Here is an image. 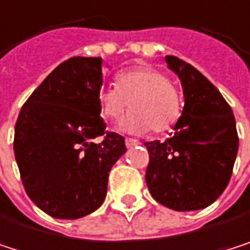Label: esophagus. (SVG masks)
<instances>
[{"label":"esophagus","instance_id":"obj_1","mask_svg":"<svg viewBox=\"0 0 250 250\" xmlns=\"http://www.w3.org/2000/svg\"><path fill=\"white\" fill-rule=\"evenodd\" d=\"M124 144H126L127 148H133V146L139 145V142H138L136 139H130V138H126V139H124Z\"/></svg>","mask_w":250,"mask_h":250}]
</instances>
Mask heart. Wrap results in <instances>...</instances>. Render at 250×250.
<instances>
[{
  "mask_svg": "<svg viewBox=\"0 0 250 250\" xmlns=\"http://www.w3.org/2000/svg\"><path fill=\"white\" fill-rule=\"evenodd\" d=\"M99 114L114 121L132 111L121 121V129L130 133L166 132L182 114L180 95L176 86L160 70L139 65L115 76V86L102 87L98 93Z\"/></svg>",
  "mask_w": 250,
  "mask_h": 250,
  "instance_id": "obj_1",
  "label": "heart"
}]
</instances>
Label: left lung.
Listing matches in <instances>:
<instances>
[{"mask_svg": "<svg viewBox=\"0 0 250 250\" xmlns=\"http://www.w3.org/2000/svg\"><path fill=\"white\" fill-rule=\"evenodd\" d=\"M185 95V108L166 142H146V185L152 198L174 211L207 208L227 188L239 149L231 106L193 65L167 55Z\"/></svg>", "mask_w": 250, "mask_h": 250, "instance_id": "left-lung-1", "label": "left lung"}]
</instances>
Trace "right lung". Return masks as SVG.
<instances>
[{
  "mask_svg": "<svg viewBox=\"0 0 250 250\" xmlns=\"http://www.w3.org/2000/svg\"><path fill=\"white\" fill-rule=\"evenodd\" d=\"M101 86L102 58L71 57L20 109L13 145L21 183L32 202L54 218L96 211L111 167L126 152L124 138L106 132L99 115Z\"/></svg>",
  "mask_w": 250,
  "mask_h": 250,
  "instance_id": "obj_1",
  "label": "right lung"
}]
</instances>
